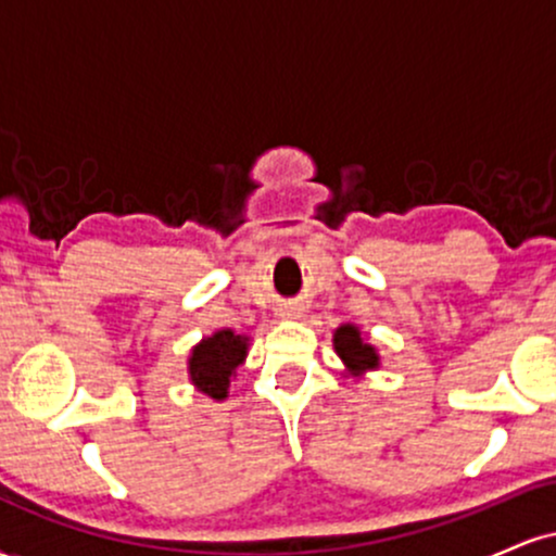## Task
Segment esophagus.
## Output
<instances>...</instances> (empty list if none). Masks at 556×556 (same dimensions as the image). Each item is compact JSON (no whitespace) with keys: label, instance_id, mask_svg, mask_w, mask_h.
Segmentation results:
<instances>
[{"label":"esophagus","instance_id":"1","mask_svg":"<svg viewBox=\"0 0 556 556\" xmlns=\"http://www.w3.org/2000/svg\"><path fill=\"white\" fill-rule=\"evenodd\" d=\"M279 316H282V318H298L300 308H298V305L287 303V305H282V308H279Z\"/></svg>","mask_w":556,"mask_h":556}]
</instances>
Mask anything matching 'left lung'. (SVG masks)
Masks as SVG:
<instances>
[{
    "mask_svg": "<svg viewBox=\"0 0 556 556\" xmlns=\"http://www.w3.org/2000/svg\"><path fill=\"white\" fill-rule=\"evenodd\" d=\"M334 350L342 358L344 368H348V374L363 376L366 371L379 368V353H376L374 344L363 342L361 329L355 324H342L334 331Z\"/></svg>",
    "mask_w": 556,
    "mask_h": 556,
    "instance_id": "left-lung-1",
    "label": "left lung"
}]
</instances>
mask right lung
Returning <instances> with one entry per match:
<instances>
[{"instance_id": "add662e5", "label": "right lung", "mask_w": 556, "mask_h": 556, "mask_svg": "<svg viewBox=\"0 0 556 556\" xmlns=\"http://www.w3.org/2000/svg\"><path fill=\"white\" fill-rule=\"evenodd\" d=\"M248 355V337L232 329H219L195 344L188 361V374L198 392L225 400L229 381Z\"/></svg>"}]
</instances>
